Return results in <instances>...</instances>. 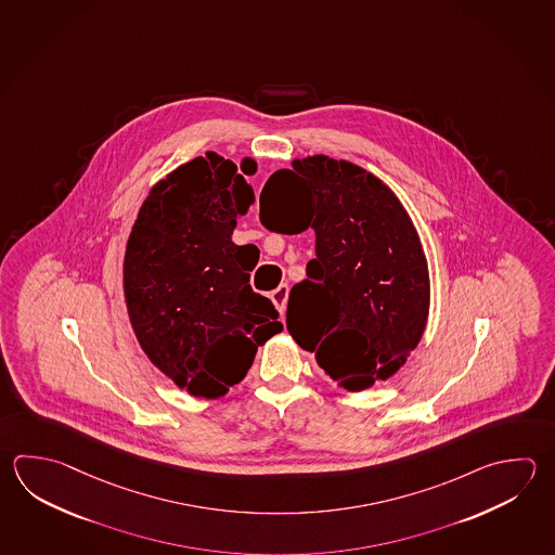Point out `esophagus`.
I'll use <instances>...</instances> for the list:
<instances>
[{"mask_svg": "<svg viewBox=\"0 0 555 555\" xmlns=\"http://www.w3.org/2000/svg\"><path fill=\"white\" fill-rule=\"evenodd\" d=\"M271 300L274 306H276V310L284 314V310H286V300H288V286L286 284H281L279 288H274L271 293Z\"/></svg>", "mask_w": 555, "mask_h": 555, "instance_id": "34e87169", "label": "esophagus"}]
</instances>
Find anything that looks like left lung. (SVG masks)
Here are the masks:
<instances>
[{
    "label": "left lung",
    "mask_w": 555,
    "mask_h": 555,
    "mask_svg": "<svg viewBox=\"0 0 555 555\" xmlns=\"http://www.w3.org/2000/svg\"><path fill=\"white\" fill-rule=\"evenodd\" d=\"M259 202L267 230L315 233L306 281L288 296L294 341L349 392L392 377L429 314L428 261L397 194L349 160L312 155L271 175Z\"/></svg>",
    "instance_id": "obj_1"
}]
</instances>
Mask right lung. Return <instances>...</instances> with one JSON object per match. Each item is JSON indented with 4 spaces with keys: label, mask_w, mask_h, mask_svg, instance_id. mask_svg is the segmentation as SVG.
I'll list each match as a JSON object with an SVG mask.
<instances>
[{
    "label": "right lung",
    "mask_w": 555,
    "mask_h": 555,
    "mask_svg": "<svg viewBox=\"0 0 555 555\" xmlns=\"http://www.w3.org/2000/svg\"><path fill=\"white\" fill-rule=\"evenodd\" d=\"M247 168L255 172L253 158L241 160ZM253 202L237 167L209 151L149 190L127 240L124 294L133 334L149 361L192 397L228 395L257 347L283 332L271 300L253 293L251 264L231 241Z\"/></svg>",
    "instance_id": "right-lung-1"
}]
</instances>
